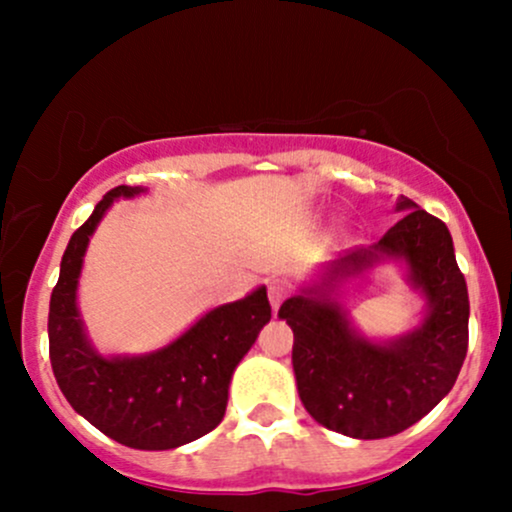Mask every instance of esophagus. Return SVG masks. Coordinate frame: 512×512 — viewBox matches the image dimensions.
<instances>
[{"instance_id": "esophagus-1", "label": "esophagus", "mask_w": 512, "mask_h": 512, "mask_svg": "<svg viewBox=\"0 0 512 512\" xmlns=\"http://www.w3.org/2000/svg\"><path fill=\"white\" fill-rule=\"evenodd\" d=\"M289 293H291V286L286 284V281H281V279L269 281V303H272L274 310L279 308L286 298H289Z\"/></svg>"}]
</instances>
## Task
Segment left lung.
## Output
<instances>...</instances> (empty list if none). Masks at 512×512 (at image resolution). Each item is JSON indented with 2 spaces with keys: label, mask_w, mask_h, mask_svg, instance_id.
I'll return each mask as SVG.
<instances>
[{
  "label": "left lung",
  "mask_w": 512,
  "mask_h": 512,
  "mask_svg": "<svg viewBox=\"0 0 512 512\" xmlns=\"http://www.w3.org/2000/svg\"><path fill=\"white\" fill-rule=\"evenodd\" d=\"M397 211L407 214L378 243L339 255L320 284L279 308L293 330L291 361L303 407L317 424L361 440L395 436L424 419L452 390L467 356V281L448 226L407 197ZM387 256L408 262L429 315L404 338L370 343L350 327L331 293Z\"/></svg>",
  "instance_id": "1"
}]
</instances>
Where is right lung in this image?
<instances>
[{
    "label": "right lung",
    "instance_id": "add662e5",
    "mask_svg": "<svg viewBox=\"0 0 512 512\" xmlns=\"http://www.w3.org/2000/svg\"><path fill=\"white\" fill-rule=\"evenodd\" d=\"M144 187H113L62 255L50 296V363L62 395L88 424L127 448L170 450L207 436L221 424L228 385L240 358L272 317L267 289L219 305L175 342L146 356L105 358L93 349L76 308L81 264L91 233L117 197Z\"/></svg>",
    "mask_w": 512,
    "mask_h": 512
}]
</instances>
